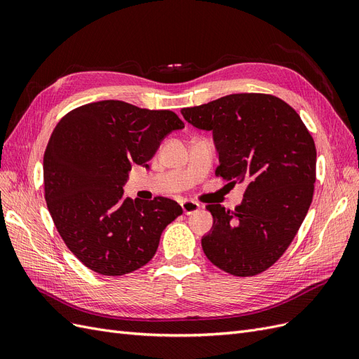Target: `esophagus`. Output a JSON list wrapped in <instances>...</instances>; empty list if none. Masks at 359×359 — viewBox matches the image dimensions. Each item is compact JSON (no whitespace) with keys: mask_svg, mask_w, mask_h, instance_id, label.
<instances>
[{"mask_svg":"<svg viewBox=\"0 0 359 359\" xmlns=\"http://www.w3.org/2000/svg\"><path fill=\"white\" fill-rule=\"evenodd\" d=\"M180 205H182V210H183V213H184V215H192V213H195V212L198 210L200 207H201L198 203L191 201V200H184V201H182V203H180Z\"/></svg>","mask_w":359,"mask_h":359,"instance_id":"obj_1","label":"esophagus"}]
</instances>
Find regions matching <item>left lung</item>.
I'll return each mask as SVG.
<instances>
[{
  "label": "left lung",
  "instance_id": "left-lung-1",
  "mask_svg": "<svg viewBox=\"0 0 359 359\" xmlns=\"http://www.w3.org/2000/svg\"><path fill=\"white\" fill-rule=\"evenodd\" d=\"M180 113L213 133L216 176L246 184L234 212L205 205L213 216L201 238L205 257L238 277L265 271L291 245L313 198V138L289 104L267 94H233Z\"/></svg>",
  "mask_w": 359,
  "mask_h": 359
}]
</instances>
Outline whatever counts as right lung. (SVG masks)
<instances>
[{
	"instance_id": "1",
	"label": "right lung",
	"mask_w": 359,
	"mask_h": 359,
	"mask_svg": "<svg viewBox=\"0 0 359 359\" xmlns=\"http://www.w3.org/2000/svg\"><path fill=\"white\" fill-rule=\"evenodd\" d=\"M182 128L170 110L116 100L85 104L55 126L43 159L44 198L67 248L89 270L122 276L142 269L183 213L165 196H123L131 167L147 168L161 142Z\"/></svg>"
}]
</instances>
